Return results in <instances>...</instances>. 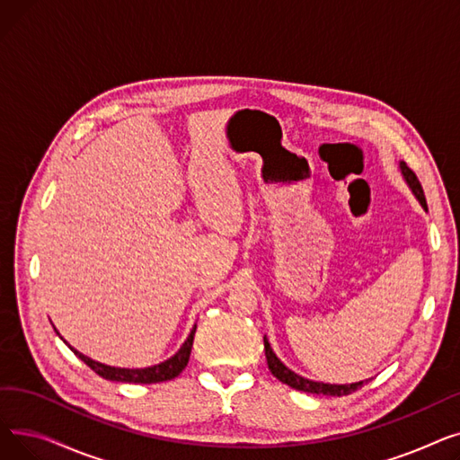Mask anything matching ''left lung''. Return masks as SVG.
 I'll return each mask as SVG.
<instances>
[{"mask_svg": "<svg viewBox=\"0 0 460 460\" xmlns=\"http://www.w3.org/2000/svg\"><path fill=\"white\" fill-rule=\"evenodd\" d=\"M401 172L408 182V186L412 188L414 196L418 198V201L423 205V208H427V201H425V193H423V188H421V182L420 179L416 177V173L410 169L404 162H401ZM264 354H267V364H269V369L272 371V375L287 384L291 385V388L298 390V392H305V394H317V395H333V397H343V395H349L356 390H359L361 385H364L366 382H356V384H345V385H337V384H323V382H313V380H307L300 375H296L295 371H291L288 367H285L281 361L278 359V356L272 352L270 349V343L267 340V335H264Z\"/></svg>", "mask_w": 460, "mask_h": 460, "instance_id": "obj_1", "label": "left lung"}]
</instances>
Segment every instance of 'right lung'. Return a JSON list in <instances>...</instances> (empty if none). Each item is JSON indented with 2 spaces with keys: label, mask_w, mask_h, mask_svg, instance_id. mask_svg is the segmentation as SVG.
Returning a JSON list of instances; mask_svg holds the SVG:
<instances>
[{
  "label": "right lung",
  "mask_w": 460,
  "mask_h": 460,
  "mask_svg": "<svg viewBox=\"0 0 460 460\" xmlns=\"http://www.w3.org/2000/svg\"><path fill=\"white\" fill-rule=\"evenodd\" d=\"M196 328L190 332L188 340L184 341V345L181 347V350L172 356L169 359L162 361L158 366L153 367H145V369H120V367H110L104 364H99V361H94L87 356H84L82 352L75 350L70 347V350L75 352L85 366H89L96 375L106 378V380H113V382H132V384H156V382H165V380H172L175 376H179L182 373V369L188 366V359H190V352H191V345H193V335H196ZM58 332V330H56Z\"/></svg>",
  "instance_id": "1"
}]
</instances>
